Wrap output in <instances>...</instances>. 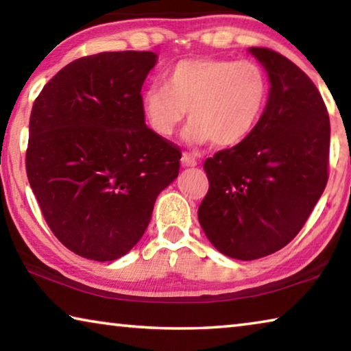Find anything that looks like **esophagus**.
<instances>
[{"instance_id":"obj_1","label":"esophagus","mask_w":351,"mask_h":351,"mask_svg":"<svg viewBox=\"0 0 351 351\" xmlns=\"http://www.w3.org/2000/svg\"><path fill=\"white\" fill-rule=\"evenodd\" d=\"M181 164H182V167H195V165H197V159H195L192 154L182 153Z\"/></svg>"}]
</instances>
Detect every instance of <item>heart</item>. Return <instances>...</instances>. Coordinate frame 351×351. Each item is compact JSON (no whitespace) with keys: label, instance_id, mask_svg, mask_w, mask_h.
Returning a JSON list of instances; mask_svg holds the SVG:
<instances>
[{"label":"heart","instance_id":"b5f03b06","mask_svg":"<svg viewBox=\"0 0 351 351\" xmlns=\"http://www.w3.org/2000/svg\"><path fill=\"white\" fill-rule=\"evenodd\" d=\"M269 97L265 69L251 60L187 58L165 73V85H152L142 94L148 125L170 138L187 116L184 132L190 144L234 147L249 138Z\"/></svg>","mask_w":351,"mask_h":351}]
</instances>
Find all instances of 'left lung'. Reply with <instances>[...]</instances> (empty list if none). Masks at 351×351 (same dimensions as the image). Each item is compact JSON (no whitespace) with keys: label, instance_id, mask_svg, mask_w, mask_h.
<instances>
[{"label":"left lung","instance_id":"left-lung-1","mask_svg":"<svg viewBox=\"0 0 351 351\" xmlns=\"http://www.w3.org/2000/svg\"><path fill=\"white\" fill-rule=\"evenodd\" d=\"M271 88L241 144L207 158L198 219L219 252L237 260L274 254L304 228L328 181L330 117L304 71L268 47H249Z\"/></svg>","mask_w":351,"mask_h":351}]
</instances>
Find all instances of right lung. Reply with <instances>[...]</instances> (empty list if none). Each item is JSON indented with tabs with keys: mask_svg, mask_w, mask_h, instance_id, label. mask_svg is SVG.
<instances>
[{
	"mask_svg": "<svg viewBox=\"0 0 351 351\" xmlns=\"http://www.w3.org/2000/svg\"><path fill=\"white\" fill-rule=\"evenodd\" d=\"M156 58L150 51L77 58L34 102L27 180L52 234L80 257L125 255L180 173V147L148 128L142 111Z\"/></svg>",
	"mask_w": 351,
	"mask_h": 351,
	"instance_id": "1",
	"label": "right lung"
}]
</instances>
